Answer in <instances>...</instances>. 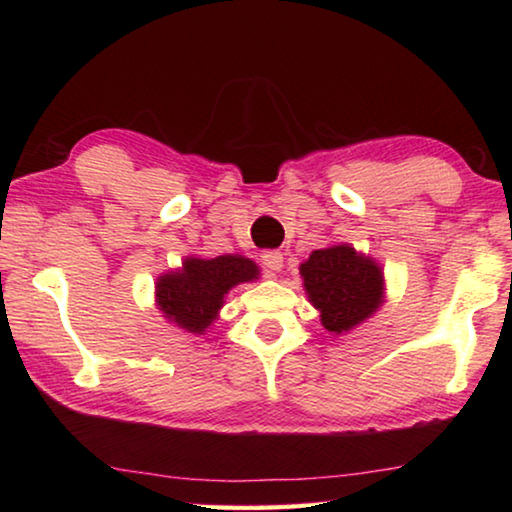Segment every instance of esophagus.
Instances as JSON below:
<instances>
[{"label":"esophagus","mask_w":512,"mask_h":512,"mask_svg":"<svg viewBox=\"0 0 512 512\" xmlns=\"http://www.w3.org/2000/svg\"><path fill=\"white\" fill-rule=\"evenodd\" d=\"M262 264L268 268V271H280L284 266V255L277 253V250H266L262 255Z\"/></svg>","instance_id":"esophagus-1"}]
</instances>
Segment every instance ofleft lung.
<instances>
[{
	"instance_id": "left-lung-1",
	"label": "left lung",
	"mask_w": 512,
	"mask_h": 512,
	"mask_svg": "<svg viewBox=\"0 0 512 512\" xmlns=\"http://www.w3.org/2000/svg\"><path fill=\"white\" fill-rule=\"evenodd\" d=\"M300 273L327 332H348L377 311L381 302L384 277L379 266L350 246L314 250Z\"/></svg>"
}]
</instances>
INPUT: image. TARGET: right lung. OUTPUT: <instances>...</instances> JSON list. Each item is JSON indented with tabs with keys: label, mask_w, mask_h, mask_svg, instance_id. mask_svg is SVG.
<instances>
[{
	"label": "right lung",
	"mask_w": 512,
	"mask_h": 512,
	"mask_svg": "<svg viewBox=\"0 0 512 512\" xmlns=\"http://www.w3.org/2000/svg\"><path fill=\"white\" fill-rule=\"evenodd\" d=\"M259 275L253 259L221 255L214 259H185L183 271L167 273L158 280L155 298L164 311L187 332L203 334L223 305V296L239 282Z\"/></svg>",
	"instance_id": "obj_1"
}]
</instances>
